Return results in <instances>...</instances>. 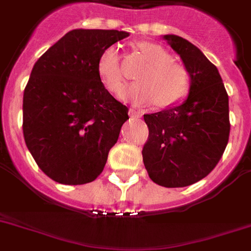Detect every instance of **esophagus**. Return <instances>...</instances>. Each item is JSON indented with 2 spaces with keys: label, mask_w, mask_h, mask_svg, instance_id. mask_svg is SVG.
Here are the masks:
<instances>
[{
  "label": "esophagus",
  "mask_w": 251,
  "mask_h": 251,
  "mask_svg": "<svg viewBox=\"0 0 251 251\" xmlns=\"http://www.w3.org/2000/svg\"><path fill=\"white\" fill-rule=\"evenodd\" d=\"M129 114L131 116V117H135V118L142 117V112H139V110H137V109H133V108H130Z\"/></svg>",
  "instance_id": "obj_1"
}]
</instances>
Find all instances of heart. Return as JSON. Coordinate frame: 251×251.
Segmentation results:
<instances>
[{"mask_svg": "<svg viewBox=\"0 0 251 251\" xmlns=\"http://www.w3.org/2000/svg\"><path fill=\"white\" fill-rule=\"evenodd\" d=\"M138 50L147 66L135 76L138 83L130 86L121 94L135 104L155 101L160 108L178 105L191 90V74L183 65L175 62L167 49L156 43H139ZM96 73L100 82L110 91L118 92L124 86L120 56L114 47H108L99 56Z\"/></svg>", "mask_w": 251, "mask_h": 251, "instance_id": "heart-1", "label": "heart"}]
</instances>
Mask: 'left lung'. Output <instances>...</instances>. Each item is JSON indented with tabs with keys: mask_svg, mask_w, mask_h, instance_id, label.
I'll return each mask as SVG.
<instances>
[{
	"mask_svg": "<svg viewBox=\"0 0 251 251\" xmlns=\"http://www.w3.org/2000/svg\"><path fill=\"white\" fill-rule=\"evenodd\" d=\"M189 69L191 90L181 104L145 114L149 139L142 155L153 182L183 187L210 173L228 145L229 101L218 68L194 44L177 35H164Z\"/></svg>",
	"mask_w": 251,
	"mask_h": 251,
	"instance_id": "left-lung-1",
	"label": "left lung"
}]
</instances>
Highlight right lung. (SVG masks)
Wrapping results in <instances>:
<instances>
[{
	"mask_svg": "<svg viewBox=\"0 0 251 251\" xmlns=\"http://www.w3.org/2000/svg\"><path fill=\"white\" fill-rule=\"evenodd\" d=\"M127 36L117 29H73L33 65L23 95V135L53 181L83 185L105 167L129 109L100 82L96 64L104 49Z\"/></svg>",
	"mask_w": 251,
	"mask_h": 251,
	"instance_id": "1",
	"label": "right lung"
}]
</instances>
